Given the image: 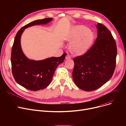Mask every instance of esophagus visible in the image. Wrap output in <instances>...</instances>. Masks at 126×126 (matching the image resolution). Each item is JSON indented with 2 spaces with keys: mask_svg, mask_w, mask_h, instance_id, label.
I'll use <instances>...</instances> for the list:
<instances>
[{
  "mask_svg": "<svg viewBox=\"0 0 126 126\" xmlns=\"http://www.w3.org/2000/svg\"><path fill=\"white\" fill-rule=\"evenodd\" d=\"M71 59V57L70 56V55L69 54H67L66 57V59L69 60V59Z\"/></svg>",
  "mask_w": 126,
  "mask_h": 126,
  "instance_id": "34e87169",
  "label": "esophagus"
}]
</instances>
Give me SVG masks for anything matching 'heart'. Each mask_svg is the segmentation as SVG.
I'll use <instances>...</instances> for the list:
<instances>
[{
  "label": "heart",
  "mask_w": 126,
  "mask_h": 126,
  "mask_svg": "<svg viewBox=\"0 0 126 126\" xmlns=\"http://www.w3.org/2000/svg\"><path fill=\"white\" fill-rule=\"evenodd\" d=\"M93 37L90 30L83 26L76 27L71 37L73 41L70 45L71 51L75 54H81L87 49Z\"/></svg>",
  "instance_id": "heart-1"
}]
</instances>
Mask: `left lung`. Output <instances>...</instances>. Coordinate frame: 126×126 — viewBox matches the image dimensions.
<instances>
[{
  "label": "left lung",
  "mask_w": 126,
  "mask_h": 126,
  "mask_svg": "<svg viewBox=\"0 0 126 126\" xmlns=\"http://www.w3.org/2000/svg\"><path fill=\"white\" fill-rule=\"evenodd\" d=\"M97 37L84 55L74 58L72 78L77 86L84 91L95 90L113 75L117 55L116 44L110 31L98 23Z\"/></svg>",
  "instance_id": "left-lung-1"
}]
</instances>
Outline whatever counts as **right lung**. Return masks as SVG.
<instances>
[{
    "label": "right lung",
    "mask_w": 126,
    "mask_h": 126,
    "mask_svg": "<svg viewBox=\"0 0 126 126\" xmlns=\"http://www.w3.org/2000/svg\"><path fill=\"white\" fill-rule=\"evenodd\" d=\"M52 20V18L37 20L24 26L17 32L12 46L11 61L13 77L19 85L30 90L38 91L48 86L56 69L63 62L66 54L43 60H30L21 49V36L25 29L35 25L47 24Z\"/></svg>",
    "instance_id": "add662e5"
}]
</instances>
